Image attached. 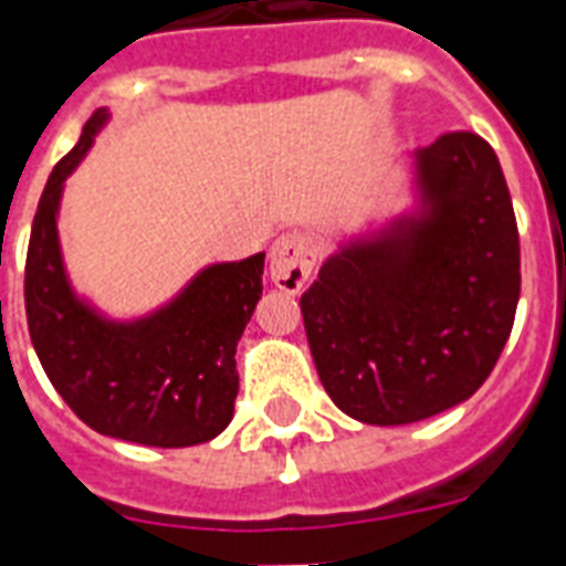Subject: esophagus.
I'll list each match as a JSON object with an SVG mask.
<instances>
[{
  "label": "esophagus",
  "instance_id": "obj_1",
  "mask_svg": "<svg viewBox=\"0 0 566 566\" xmlns=\"http://www.w3.org/2000/svg\"><path fill=\"white\" fill-rule=\"evenodd\" d=\"M314 261H317V254H314L308 237L296 234V231L284 234L275 240L273 252H270V279L282 291L300 293L312 275Z\"/></svg>",
  "mask_w": 566,
  "mask_h": 566
}]
</instances>
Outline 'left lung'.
<instances>
[{"label":"left lung","mask_w":566,"mask_h":566,"mask_svg":"<svg viewBox=\"0 0 566 566\" xmlns=\"http://www.w3.org/2000/svg\"><path fill=\"white\" fill-rule=\"evenodd\" d=\"M416 210L344 243L300 308L326 395L361 424H412L484 386L520 302V234L495 150L446 133L412 157Z\"/></svg>","instance_id":"8db88e82"}]
</instances>
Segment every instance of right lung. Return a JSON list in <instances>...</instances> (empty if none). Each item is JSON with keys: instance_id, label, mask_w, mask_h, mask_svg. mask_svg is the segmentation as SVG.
I'll return each mask as SVG.
<instances>
[{"instance_id": "obj_1", "label": "right lung", "mask_w": 566, "mask_h": 566, "mask_svg": "<svg viewBox=\"0 0 566 566\" xmlns=\"http://www.w3.org/2000/svg\"><path fill=\"white\" fill-rule=\"evenodd\" d=\"M103 124V112L88 118L38 201L25 254L29 335L55 391L92 430L136 446H201L234 418V353L264 293V252L205 266L175 300L136 321H109L76 296L55 222L64 180Z\"/></svg>"}]
</instances>
